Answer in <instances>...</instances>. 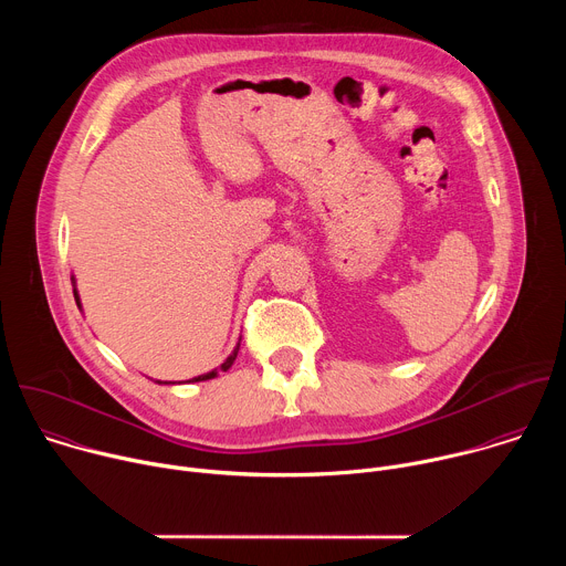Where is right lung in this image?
<instances>
[{
    "label": "right lung",
    "mask_w": 566,
    "mask_h": 566,
    "mask_svg": "<svg viewBox=\"0 0 566 566\" xmlns=\"http://www.w3.org/2000/svg\"><path fill=\"white\" fill-rule=\"evenodd\" d=\"M71 284H73V297H75V304H77V308H80V311H83V302H80V293H77V286H75V277H73V275H71ZM239 343H241V338L237 340L234 349L230 352V356H228L219 367H214L212 371H206V374H201V376H195V378H190V380H186V382H201V380H210V378H217V376H219V371H228V369L232 367L234 358H237ZM154 382H158V385H175L172 380H154Z\"/></svg>",
    "instance_id": "right-lung-1"
}]
</instances>
